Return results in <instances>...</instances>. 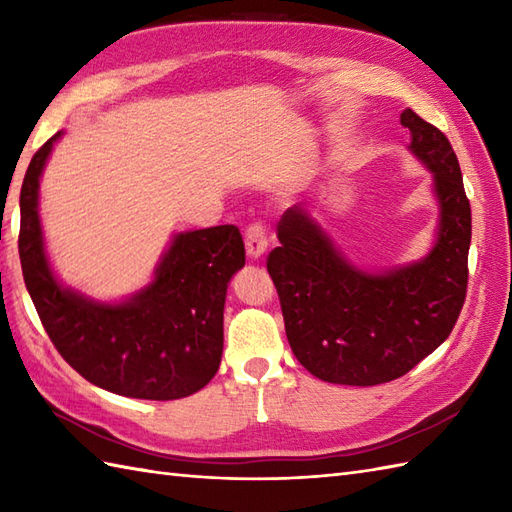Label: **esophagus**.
Instances as JSON below:
<instances>
[{
  "label": "esophagus",
  "instance_id": "34e87169",
  "mask_svg": "<svg viewBox=\"0 0 512 512\" xmlns=\"http://www.w3.org/2000/svg\"><path fill=\"white\" fill-rule=\"evenodd\" d=\"M266 248H268L266 226L262 222H253L246 228V253L253 259H257L264 255Z\"/></svg>",
  "mask_w": 512,
  "mask_h": 512
}]
</instances>
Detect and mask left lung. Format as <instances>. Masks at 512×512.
Listing matches in <instances>:
<instances>
[{
  "mask_svg": "<svg viewBox=\"0 0 512 512\" xmlns=\"http://www.w3.org/2000/svg\"><path fill=\"white\" fill-rule=\"evenodd\" d=\"M411 154L433 173L438 239L416 264L367 273L339 253L303 206L281 215L268 273L297 361L325 383L372 387L405 376L451 334L469 284L471 204L458 156L438 127L400 114Z\"/></svg>",
  "mask_w": 512,
  "mask_h": 512,
  "instance_id": "left-lung-1",
  "label": "left lung"
}]
</instances>
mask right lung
Wrapping results in <instances>:
<instances>
[{
    "label": "right lung",
    "instance_id": "obj_1",
    "mask_svg": "<svg viewBox=\"0 0 512 512\" xmlns=\"http://www.w3.org/2000/svg\"><path fill=\"white\" fill-rule=\"evenodd\" d=\"M61 132L32 156L19 206V259L39 319L57 352L92 385L143 400H176L215 376L224 347V299L246 262L233 224L178 233L156 277L132 299L99 303L63 288L48 264L39 178Z\"/></svg>",
    "mask_w": 512,
    "mask_h": 512
}]
</instances>
